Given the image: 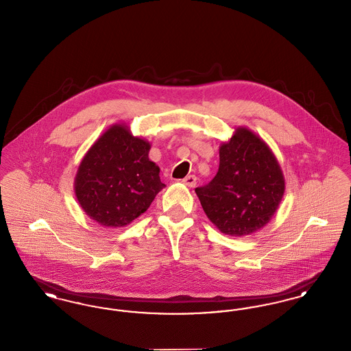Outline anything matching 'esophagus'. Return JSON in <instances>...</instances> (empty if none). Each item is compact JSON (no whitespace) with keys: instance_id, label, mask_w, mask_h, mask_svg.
<instances>
[{"instance_id":"34e87169","label":"esophagus","mask_w":351,"mask_h":351,"mask_svg":"<svg viewBox=\"0 0 351 351\" xmlns=\"http://www.w3.org/2000/svg\"><path fill=\"white\" fill-rule=\"evenodd\" d=\"M183 183L185 185H188V186H191V188H193L197 184V178L195 175H189V176H186L185 179H183Z\"/></svg>"}]
</instances>
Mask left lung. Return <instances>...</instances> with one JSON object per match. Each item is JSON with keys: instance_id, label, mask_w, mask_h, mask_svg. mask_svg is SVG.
Returning <instances> with one entry per match:
<instances>
[{"instance_id": "8db88e82", "label": "left lung", "mask_w": 351, "mask_h": 351, "mask_svg": "<svg viewBox=\"0 0 351 351\" xmlns=\"http://www.w3.org/2000/svg\"><path fill=\"white\" fill-rule=\"evenodd\" d=\"M284 186L282 169L267 145L241 128L219 147L216 176L195 191L204 212L222 233L242 237L267 223Z\"/></svg>"}]
</instances>
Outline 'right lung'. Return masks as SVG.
<instances>
[{"mask_svg":"<svg viewBox=\"0 0 351 351\" xmlns=\"http://www.w3.org/2000/svg\"><path fill=\"white\" fill-rule=\"evenodd\" d=\"M150 143L123 125L102 134L79 166L76 197L84 212L104 226L121 228L145 213L166 185L149 159Z\"/></svg>","mask_w":351,"mask_h":351,"instance_id":"1","label":"right lung"}]
</instances>
